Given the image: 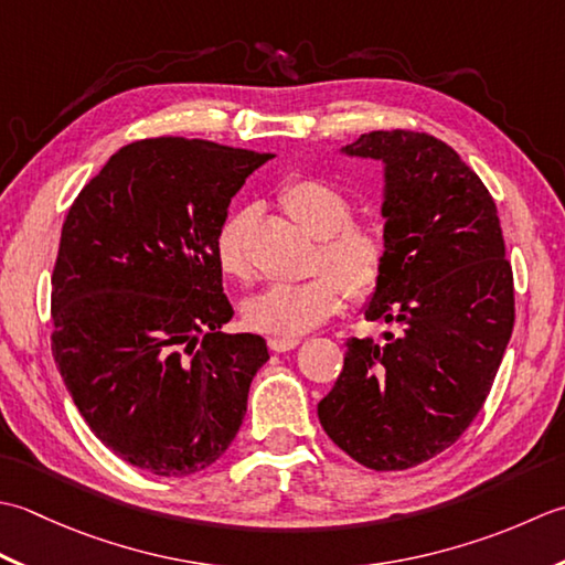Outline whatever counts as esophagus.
Instances as JSON below:
<instances>
[{"instance_id": "obj_1", "label": "esophagus", "mask_w": 565, "mask_h": 565, "mask_svg": "<svg viewBox=\"0 0 565 565\" xmlns=\"http://www.w3.org/2000/svg\"><path fill=\"white\" fill-rule=\"evenodd\" d=\"M268 347L275 353H285V351H292L299 347V339H285V337H273L268 339Z\"/></svg>"}]
</instances>
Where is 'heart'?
I'll list each match as a JSON object with an SVG mask.
<instances>
[{
  "instance_id": "obj_1",
  "label": "heart",
  "mask_w": 565,
  "mask_h": 565,
  "mask_svg": "<svg viewBox=\"0 0 565 565\" xmlns=\"http://www.w3.org/2000/svg\"><path fill=\"white\" fill-rule=\"evenodd\" d=\"M278 200L307 234L319 238L315 268L324 273L305 282L268 285L246 299L244 317L250 329L295 339L339 312L343 295L353 302L371 297L385 278L387 246L375 224L351 218V198L327 180H287ZM246 224L244 214H232L216 228L214 260L226 278L246 280L250 275Z\"/></svg>"
}]
</instances>
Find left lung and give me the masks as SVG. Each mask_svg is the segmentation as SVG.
<instances>
[{"label":"left lung","instance_id":"8db88e82","mask_svg":"<svg viewBox=\"0 0 565 565\" xmlns=\"http://www.w3.org/2000/svg\"><path fill=\"white\" fill-rule=\"evenodd\" d=\"M343 153L385 163V278L365 307L383 337L349 339L319 402L329 439L361 466L407 470L446 451L490 395L514 327L498 210L451 146L371 131Z\"/></svg>","mask_w":565,"mask_h":565}]
</instances>
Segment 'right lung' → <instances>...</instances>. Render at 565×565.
Returning <instances> with one entry per match:
<instances>
[{
  "label": "right lung",
  "mask_w": 565,
  "mask_h": 565,
  "mask_svg": "<svg viewBox=\"0 0 565 565\" xmlns=\"http://www.w3.org/2000/svg\"><path fill=\"white\" fill-rule=\"evenodd\" d=\"M270 153L143 138L65 216L51 278L53 359L87 427L126 463L185 478L236 439L266 339L234 317L214 260L228 202Z\"/></svg>",
  "instance_id": "right-lung-1"
}]
</instances>
